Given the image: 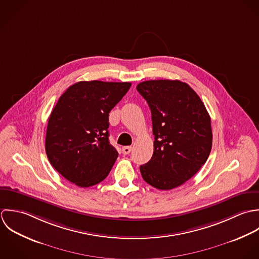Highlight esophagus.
<instances>
[{
  "label": "esophagus",
  "instance_id": "1",
  "mask_svg": "<svg viewBox=\"0 0 259 259\" xmlns=\"http://www.w3.org/2000/svg\"><path fill=\"white\" fill-rule=\"evenodd\" d=\"M131 150H132V147H131V146H125V147L122 148V152H123L124 155L129 154V153L131 152Z\"/></svg>",
  "mask_w": 259,
  "mask_h": 259
}]
</instances>
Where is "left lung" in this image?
<instances>
[{
    "label": "left lung",
    "instance_id": "obj_1",
    "mask_svg": "<svg viewBox=\"0 0 259 259\" xmlns=\"http://www.w3.org/2000/svg\"><path fill=\"white\" fill-rule=\"evenodd\" d=\"M136 88L150 107L154 135L153 155L140 172L157 189H173L205 164L212 147L210 116L195 91L179 80H149Z\"/></svg>",
    "mask_w": 259,
    "mask_h": 259
}]
</instances>
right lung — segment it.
<instances>
[{
    "label": "right lung",
    "mask_w": 259,
    "mask_h": 259,
    "mask_svg": "<svg viewBox=\"0 0 259 259\" xmlns=\"http://www.w3.org/2000/svg\"><path fill=\"white\" fill-rule=\"evenodd\" d=\"M130 87L129 82L81 81L59 98L45 147L53 167L71 183L85 188L108 176L118 157L109 142V113Z\"/></svg>",
    "instance_id": "obj_1"
}]
</instances>
